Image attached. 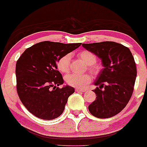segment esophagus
<instances>
[{
    "instance_id": "obj_1",
    "label": "esophagus",
    "mask_w": 147,
    "mask_h": 147,
    "mask_svg": "<svg viewBox=\"0 0 147 147\" xmlns=\"http://www.w3.org/2000/svg\"><path fill=\"white\" fill-rule=\"evenodd\" d=\"M75 90H76L77 92H85V91H86V90H85V89L78 88H77L75 89Z\"/></svg>"
}]
</instances>
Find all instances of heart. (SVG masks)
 <instances>
[{
	"instance_id": "obj_1",
	"label": "heart",
	"mask_w": 147,
	"mask_h": 147,
	"mask_svg": "<svg viewBox=\"0 0 147 147\" xmlns=\"http://www.w3.org/2000/svg\"><path fill=\"white\" fill-rule=\"evenodd\" d=\"M78 57L83 60L86 64L89 65L90 69L94 72H96L98 69L97 66L95 63L96 61V56L92 52L89 51H81L78 53ZM71 54L67 53L60 57L57 63V69L61 73H67L69 71V65H70ZM91 76L89 74L84 75H78L75 73L68 74L65 76V81L67 85L76 88H83L86 84L90 82Z\"/></svg>"
}]
</instances>
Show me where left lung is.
I'll return each mask as SVG.
<instances>
[{"label":"left lung","instance_id":"1","mask_svg":"<svg viewBox=\"0 0 147 147\" xmlns=\"http://www.w3.org/2000/svg\"><path fill=\"white\" fill-rule=\"evenodd\" d=\"M82 46L101 59L104 67L94 82L96 99L88 106L89 112L98 118L113 117L124 109L134 92L137 75L134 57L128 48L112 41Z\"/></svg>","mask_w":147,"mask_h":147}]
</instances>
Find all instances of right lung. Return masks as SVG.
I'll return each instance as SVG.
<instances>
[{
	"instance_id": "1",
	"label": "right lung",
	"mask_w": 147,
	"mask_h": 147,
	"mask_svg": "<svg viewBox=\"0 0 147 147\" xmlns=\"http://www.w3.org/2000/svg\"><path fill=\"white\" fill-rule=\"evenodd\" d=\"M81 43L43 41L28 48L16 61V90L27 110L42 120H53L62 114L67 100L75 92L64 83L57 62Z\"/></svg>"
}]
</instances>
